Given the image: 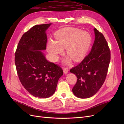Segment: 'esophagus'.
<instances>
[{
    "label": "esophagus",
    "instance_id": "34e87169",
    "mask_svg": "<svg viewBox=\"0 0 124 124\" xmlns=\"http://www.w3.org/2000/svg\"><path fill=\"white\" fill-rule=\"evenodd\" d=\"M69 69L67 67H63V72L64 74H67L68 72Z\"/></svg>",
    "mask_w": 124,
    "mask_h": 124
}]
</instances>
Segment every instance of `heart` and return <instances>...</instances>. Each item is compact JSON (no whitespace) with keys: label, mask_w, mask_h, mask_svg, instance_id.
<instances>
[{"label":"heart","mask_w":124,"mask_h":124,"mask_svg":"<svg viewBox=\"0 0 124 124\" xmlns=\"http://www.w3.org/2000/svg\"><path fill=\"white\" fill-rule=\"evenodd\" d=\"M56 41L50 40L47 49L51 56L57 59L59 55L66 49V55L74 61L81 60L85 56L91 42V37L86 32L73 28H66L58 30L55 34ZM65 63H69L67 59Z\"/></svg>","instance_id":"b5f03b06"}]
</instances>
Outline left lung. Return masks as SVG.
Returning <instances> with one entry per match:
<instances>
[{"label": "left lung", "mask_w": 124, "mask_h": 124, "mask_svg": "<svg viewBox=\"0 0 124 124\" xmlns=\"http://www.w3.org/2000/svg\"><path fill=\"white\" fill-rule=\"evenodd\" d=\"M94 31L95 40L90 53L70 70L77 78L73 93L80 99L89 98L99 90L105 81L110 60V52L105 37L96 28Z\"/></svg>", "instance_id": "8db88e82"}]
</instances>
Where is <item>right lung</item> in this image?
Wrapping results in <instances>:
<instances>
[{
    "instance_id": "obj_1",
    "label": "right lung",
    "mask_w": 124,
    "mask_h": 124,
    "mask_svg": "<svg viewBox=\"0 0 124 124\" xmlns=\"http://www.w3.org/2000/svg\"><path fill=\"white\" fill-rule=\"evenodd\" d=\"M51 24L36 25L25 32L15 53L16 71L22 85L31 95L43 99L54 94L63 74L62 68L49 62L41 51L46 49L45 31Z\"/></svg>"
}]
</instances>
